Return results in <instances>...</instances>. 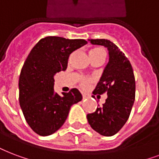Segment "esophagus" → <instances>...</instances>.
Segmentation results:
<instances>
[{
    "label": "esophagus",
    "mask_w": 159,
    "mask_h": 159,
    "mask_svg": "<svg viewBox=\"0 0 159 159\" xmlns=\"http://www.w3.org/2000/svg\"><path fill=\"white\" fill-rule=\"evenodd\" d=\"M88 98V96L86 94V93H82V98L83 99H86V98Z\"/></svg>",
    "instance_id": "obj_1"
}]
</instances>
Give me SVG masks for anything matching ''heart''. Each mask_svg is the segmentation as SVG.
<instances>
[{
	"label": "heart",
	"mask_w": 159,
	"mask_h": 159,
	"mask_svg": "<svg viewBox=\"0 0 159 159\" xmlns=\"http://www.w3.org/2000/svg\"><path fill=\"white\" fill-rule=\"evenodd\" d=\"M89 56H90L91 59L101 58V59H103L104 60L105 56H106V52H105V50L101 48V47H95V48L90 50ZM93 82V78H91L89 77H82L79 79L80 86H81V88H84V89L89 88V86H90L91 83Z\"/></svg>",
	"instance_id": "1"
}]
</instances>
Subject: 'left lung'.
Returning <instances> with one entry per match:
<instances>
[{
  "mask_svg": "<svg viewBox=\"0 0 159 159\" xmlns=\"http://www.w3.org/2000/svg\"><path fill=\"white\" fill-rule=\"evenodd\" d=\"M93 45L107 48L109 61L93 94L107 93L105 103L87 118L93 130L102 136L114 135L128 121L135 100V77L130 61L111 41L90 39Z\"/></svg>",
  "mask_w": 159,
  "mask_h": 159,
  "instance_id": "obj_1",
  "label": "left lung"
}]
</instances>
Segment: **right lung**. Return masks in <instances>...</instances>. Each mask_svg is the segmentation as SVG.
<instances>
[{"mask_svg":"<svg viewBox=\"0 0 159 159\" xmlns=\"http://www.w3.org/2000/svg\"><path fill=\"white\" fill-rule=\"evenodd\" d=\"M88 43L83 39L47 36L37 42L25 61L19 77V102L26 123L40 136L63 125L71 105L82 96L77 88L60 96L54 92V75L67 67L69 56Z\"/></svg>","mask_w":159,"mask_h":159,"instance_id":"obj_1","label":"right lung"}]
</instances>
